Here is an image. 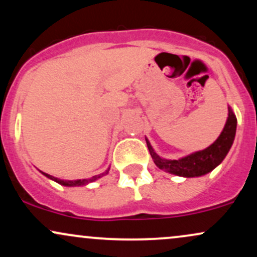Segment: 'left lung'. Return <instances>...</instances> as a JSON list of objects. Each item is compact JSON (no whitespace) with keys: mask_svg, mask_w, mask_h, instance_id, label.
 I'll return each mask as SVG.
<instances>
[{"mask_svg":"<svg viewBox=\"0 0 257 257\" xmlns=\"http://www.w3.org/2000/svg\"><path fill=\"white\" fill-rule=\"evenodd\" d=\"M235 131H237V117L231 106H228V117L222 132L219 138L204 150L190 153L179 159H167L156 153L149 139L145 138V140L150 155L159 169L182 178H198L213 172L215 168L220 166L233 145Z\"/></svg>","mask_w":257,"mask_h":257,"instance_id":"1","label":"left lung"}]
</instances>
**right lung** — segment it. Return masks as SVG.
<instances>
[{"mask_svg": "<svg viewBox=\"0 0 257 257\" xmlns=\"http://www.w3.org/2000/svg\"><path fill=\"white\" fill-rule=\"evenodd\" d=\"M108 170H110V168H108V169L106 170L105 173L100 174V175H95V176H93V178H89V179H82V180H81V179H78V180H61V179H59V178H55V176L49 175V174H47V173L41 172V170H40V173L42 174V175L46 176V178H48V179L53 180V181L58 182L59 185L66 186V187H75V186H85V185L90 184V182L96 181V180H99L100 178H102V176L106 175V174L108 173Z\"/></svg>", "mask_w": 257, "mask_h": 257, "instance_id": "add662e5", "label": "right lung"}]
</instances>
